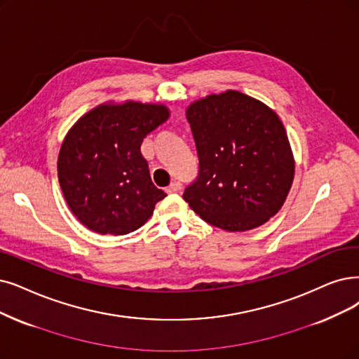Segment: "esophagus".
Returning a JSON list of instances; mask_svg holds the SVG:
<instances>
[{
  "label": "esophagus",
  "instance_id": "1",
  "mask_svg": "<svg viewBox=\"0 0 359 359\" xmlns=\"http://www.w3.org/2000/svg\"><path fill=\"white\" fill-rule=\"evenodd\" d=\"M181 187H182V185H181L180 181H174V182L169 184V187L166 189V191L168 193H178L181 190Z\"/></svg>",
  "mask_w": 359,
  "mask_h": 359
}]
</instances>
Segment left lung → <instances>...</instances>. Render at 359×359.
<instances>
[{
  "instance_id": "1",
  "label": "left lung",
  "mask_w": 359,
  "mask_h": 359,
  "mask_svg": "<svg viewBox=\"0 0 359 359\" xmlns=\"http://www.w3.org/2000/svg\"><path fill=\"white\" fill-rule=\"evenodd\" d=\"M187 119L198 156V174L182 194L189 206L225 231H248L274 217L294 175L277 113L229 90L193 103Z\"/></svg>"
}]
</instances>
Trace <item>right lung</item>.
I'll list each match as a JSON object with an SVG mask.
<instances>
[{
	"instance_id": "1",
	"label": "right lung",
	"mask_w": 359,
	"mask_h": 359,
	"mask_svg": "<svg viewBox=\"0 0 359 359\" xmlns=\"http://www.w3.org/2000/svg\"><path fill=\"white\" fill-rule=\"evenodd\" d=\"M169 118L162 104H103L66 135L59 182L75 217L91 231L122 236L144 225L166 193L151 181L141 142Z\"/></svg>"
}]
</instances>
